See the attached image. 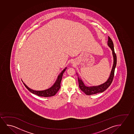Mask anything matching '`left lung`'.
<instances>
[{
  "instance_id": "8db88e82",
  "label": "left lung",
  "mask_w": 134,
  "mask_h": 134,
  "mask_svg": "<svg viewBox=\"0 0 134 134\" xmlns=\"http://www.w3.org/2000/svg\"><path fill=\"white\" fill-rule=\"evenodd\" d=\"M107 44L112 51V55H113L114 60H113V66H112L110 76L105 82H104V83H102L100 85H97V86H87L85 85L83 82L82 80L79 77L78 74L77 73V75H78L79 87L80 90L83 92H84L86 95L89 96V95L94 94L97 93L104 92L108 88V87L110 86L112 82L113 81L114 76L115 68L116 67V65L117 58L116 54H115V51H114L113 41H112V40H111V38H110V37H108Z\"/></svg>"
}]
</instances>
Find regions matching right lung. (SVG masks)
<instances>
[{"label":"right lung","mask_w":134,"mask_h":134,"mask_svg":"<svg viewBox=\"0 0 134 134\" xmlns=\"http://www.w3.org/2000/svg\"><path fill=\"white\" fill-rule=\"evenodd\" d=\"M67 67L64 68V70H63L61 73L59 74V75L58 76L57 79L56 80L55 83L54 85L49 89H46L43 91H35L32 89H30L29 87L27 86L25 83L23 82L24 84V86H25L26 88L28 89L30 92H31L32 93L36 94L37 96L41 97H51L53 96L58 91H59L60 88V83H61V80L62 78L63 75L64 73V71L66 70Z\"/></svg>","instance_id":"1"}]
</instances>
